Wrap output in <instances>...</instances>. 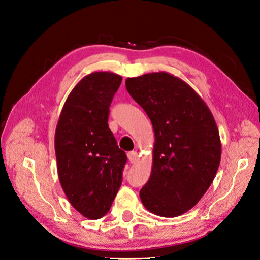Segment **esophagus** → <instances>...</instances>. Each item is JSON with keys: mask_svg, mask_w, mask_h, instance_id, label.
Instances as JSON below:
<instances>
[{"mask_svg": "<svg viewBox=\"0 0 260 260\" xmlns=\"http://www.w3.org/2000/svg\"><path fill=\"white\" fill-rule=\"evenodd\" d=\"M127 157H128L131 164H134L138 160V153H136V151H131V152L127 153Z\"/></svg>", "mask_w": 260, "mask_h": 260, "instance_id": "1", "label": "esophagus"}]
</instances>
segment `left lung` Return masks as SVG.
Returning a JSON list of instances; mask_svg holds the SVG:
<instances>
[{
	"mask_svg": "<svg viewBox=\"0 0 260 260\" xmlns=\"http://www.w3.org/2000/svg\"><path fill=\"white\" fill-rule=\"evenodd\" d=\"M125 84L150 118L155 138L141 201L152 214L177 217L193 208L214 181L221 154L218 127L194 89L171 74H145Z\"/></svg>",
	"mask_w": 260,
	"mask_h": 260,
	"instance_id": "left-lung-1",
	"label": "left lung"
}]
</instances>
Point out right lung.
Segmentation results:
<instances>
[{"label": "right lung", "mask_w": 260, "mask_h": 260, "mask_svg": "<svg viewBox=\"0 0 260 260\" xmlns=\"http://www.w3.org/2000/svg\"><path fill=\"white\" fill-rule=\"evenodd\" d=\"M121 76L95 72L85 76L64 102L54 148L61 187L72 206L88 219L109 211L121 185L126 153L108 125L109 108Z\"/></svg>", "instance_id": "obj_1"}]
</instances>
